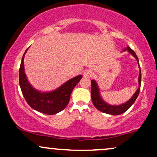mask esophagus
I'll use <instances>...</instances> for the list:
<instances>
[{
	"label": "esophagus",
	"mask_w": 157,
	"mask_h": 157,
	"mask_svg": "<svg viewBox=\"0 0 157 157\" xmlns=\"http://www.w3.org/2000/svg\"><path fill=\"white\" fill-rule=\"evenodd\" d=\"M82 75H83L84 77H91L93 75V73H92V71H91L90 69H87V70H86V71H84L83 74H82Z\"/></svg>",
	"instance_id": "34e87169"
}]
</instances>
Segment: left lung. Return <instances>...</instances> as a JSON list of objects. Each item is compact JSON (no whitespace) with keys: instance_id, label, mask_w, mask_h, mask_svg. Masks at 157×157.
Instances as JSON below:
<instances>
[{"instance_id":"1","label":"left lung","mask_w":157,"mask_h":157,"mask_svg":"<svg viewBox=\"0 0 157 157\" xmlns=\"http://www.w3.org/2000/svg\"><path fill=\"white\" fill-rule=\"evenodd\" d=\"M126 49L128 50L130 53L136 59L137 62L139 63L138 57L136 56V53L133 51L129 46H127V48L124 49V51H126ZM139 88L136 90V91L135 94L133 95L132 97L127 101L125 103L122 104L120 105H111L109 104L106 103L105 102H104V100H102L100 95V92H99V88L97 86V83L96 81L94 80H91V100H92V102L94 105L95 106V108L99 111H102V112L109 113V114L111 115H120L121 113L125 112L131 105H133V103L135 102L136 99L137 98L139 94H140V86H141V69H140V75H139Z\"/></svg>"}]
</instances>
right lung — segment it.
Instances as JSON below:
<instances>
[{"label": "right lung", "instance_id": "obj_1", "mask_svg": "<svg viewBox=\"0 0 157 157\" xmlns=\"http://www.w3.org/2000/svg\"><path fill=\"white\" fill-rule=\"evenodd\" d=\"M27 50L23 54L19 69V84L27 103L33 109L45 114L53 115L63 111L68 104L72 90L80 82L82 75L68 80L55 91L40 92L29 84L25 74L23 60Z\"/></svg>", "mask_w": 157, "mask_h": 157}]
</instances>
